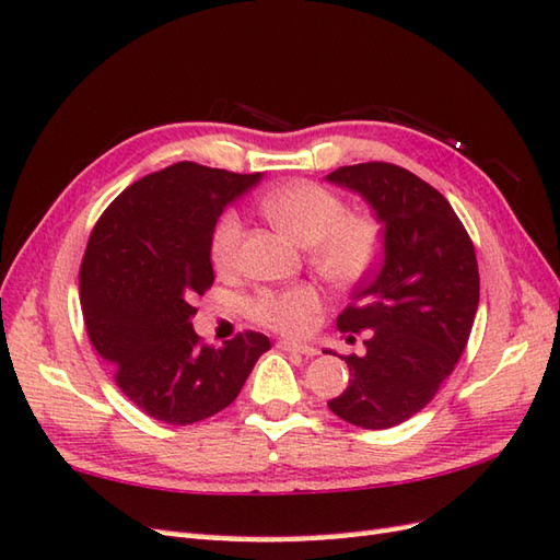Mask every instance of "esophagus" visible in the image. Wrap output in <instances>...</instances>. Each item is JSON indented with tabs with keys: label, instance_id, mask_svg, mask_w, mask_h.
Masks as SVG:
<instances>
[{
	"label": "esophagus",
	"instance_id": "34e87169",
	"mask_svg": "<svg viewBox=\"0 0 560 560\" xmlns=\"http://www.w3.org/2000/svg\"><path fill=\"white\" fill-rule=\"evenodd\" d=\"M277 347L281 351H291V353H303V355H315L317 349L315 347H305V343H295V341H289V339H281Z\"/></svg>",
	"mask_w": 560,
	"mask_h": 560
}]
</instances>
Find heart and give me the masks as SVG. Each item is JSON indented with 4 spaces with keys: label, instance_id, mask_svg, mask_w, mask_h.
<instances>
[{
    "label": "heart",
    "instance_id": "b5f03b06",
    "mask_svg": "<svg viewBox=\"0 0 560 560\" xmlns=\"http://www.w3.org/2000/svg\"><path fill=\"white\" fill-rule=\"evenodd\" d=\"M265 217L305 245L307 261L331 287H351L365 279L383 249V223L371 211H347L343 199L331 189L293 180L273 187L259 201ZM243 221L225 211L211 235V265L223 277L241 267ZM249 317L283 335H305L319 311V293L311 283L287 289H265L247 303Z\"/></svg>",
    "mask_w": 560,
    "mask_h": 560
}]
</instances>
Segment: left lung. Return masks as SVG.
<instances>
[{
  "instance_id": "obj_1",
  "label": "left lung",
  "mask_w": 560,
  "mask_h": 560,
  "mask_svg": "<svg viewBox=\"0 0 560 560\" xmlns=\"http://www.w3.org/2000/svg\"><path fill=\"white\" fill-rule=\"evenodd\" d=\"M361 192L385 225V259L337 317L339 331H371L365 355H343L349 387L327 407L383 431L419 413L455 371L479 307L474 243L450 201L395 163L341 165L327 175Z\"/></svg>"
}]
</instances>
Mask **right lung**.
Here are the masks:
<instances>
[{
    "instance_id": "add662e5",
    "label": "right lung",
    "mask_w": 560,
    "mask_h": 560,
    "mask_svg": "<svg viewBox=\"0 0 560 560\" xmlns=\"http://www.w3.org/2000/svg\"><path fill=\"white\" fill-rule=\"evenodd\" d=\"M259 177L173 163L129 185L93 225L79 269L83 325L122 395L151 419L189 425L219 413L271 349L259 331L217 349L192 329V303L213 283L217 221Z\"/></svg>"
}]
</instances>
